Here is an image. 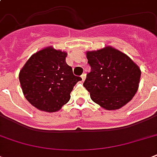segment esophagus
Listing matches in <instances>:
<instances>
[{"instance_id":"1","label":"esophagus","mask_w":157,"mask_h":157,"mask_svg":"<svg viewBox=\"0 0 157 157\" xmlns=\"http://www.w3.org/2000/svg\"><path fill=\"white\" fill-rule=\"evenodd\" d=\"M86 73H83L81 75V79H82V81H84L86 80Z\"/></svg>"}]
</instances>
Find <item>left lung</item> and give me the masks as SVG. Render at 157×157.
<instances>
[{
  "instance_id": "obj_1",
  "label": "left lung",
  "mask_w": 157,
  "mask_h": 157,
  "mask_svg": "<svg viewBox=\"0 0 157 157\" xmlns=\"http://www.w3.org/2000/svg\"><path fill=\"white\" fill-rule=\"evenodd\" d=\"M90 72L84 87L91 99L107 110L119 109L131 100L139 88L141 71L129 56L111 46L87 51Z\"/></svg>"
}]
</instances>
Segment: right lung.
Returning a JSON list of instances; mask_svg holds the SVG:
<instances>
[{
	"mask_svg": "<svg viewBox=\"0 0 157 157\" xmlns=\"http://www.w3.org/2000/svg\"><path fill=\"white\" fill-rule=\"evenodd\" d=\"M67 53L47 47L30 57L19 72L23 93L40 111L54 112L70 100L74 86L82 79L66 63Z\"/></svg>",
	"mask_w": 157,
	"mask_h": 157,
	"instance_id": "right-lung-1",
	"label": "right lung"
}]
</instances>
